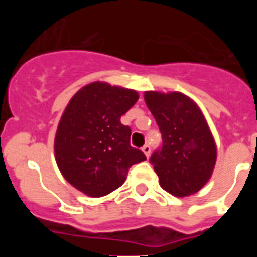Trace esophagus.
I'll list each match as a JSON object with an SVG mask.
<instances>
[{"instance_id": "esophagus-1", "label": "esophagus", "mask_w": 257, "mask_h": 257, "mask_svg": "<svg viewBox=\"0 0 257 257\" xmlns=\"http://www.w3.org/2000/svg\"><path fill=\"white\" fill-rule=\"evenodd\" d=\"M142 151L144 152V154H145V156H147V157H149V154H151V145H149V144H145V145H143Z\"/></svg>"}]
</instances>
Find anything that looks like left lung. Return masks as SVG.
<instances>
[{
    "label": "left lung",
    "mask_w": 257,
    "mask_h": 257,
    "mask_svg": "<svg viewBox=\"0 0 257 257\" xmlns=\"http://www.w3.org/2000/svg\"><path fill=\"white\" fill-rule=\"evenodd\" d=\"M145 103L162 135L149 162L161 187L175 197L198 192L216 162V145L206 119L193 100L180 92H145Z\"/></svg>",
    "instance_id": "obj_1"
}]
</instances>
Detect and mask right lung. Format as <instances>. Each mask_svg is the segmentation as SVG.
I'll return each instance as SVG.
<instances>
[{"mask_svg": "<svg viewBox=\"0 0 257 257\" xmlns=\"http://www.w3.org/2000/svg\"><path fill=\"white\" fill-rule=\"evenodd\" d=\"M139 96L134 90L94 82L68 104L55 136L56 163L65 180L90 197L119 188L128 169L147 160L130 144L131 128L121 117Z\"/></svg>", "mask_w": 257, "mask_h": 257, "instance_id": "obj_1", "label": "right lung"}]
</instances>
